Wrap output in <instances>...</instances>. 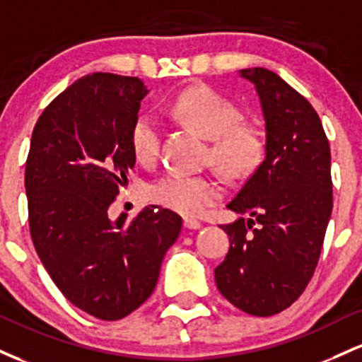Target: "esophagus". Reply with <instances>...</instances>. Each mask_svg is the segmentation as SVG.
I'll return each instance as SVG.
<instances>
[{"instance_id": "obj_1", "label": "esophagus", "mask_w": 362, "mask_h": 362, "mask_svg": "<svg viewBox=\"0 0 362 362\" xmlns=\"http://www.w3.org/2000/svg\"><path fill=\"white\" fill-rule=\"evenodd\" d=\"M185 227L186 229H200L202 224L197 221V218H185Z\"/></svg>"}]
</instances>
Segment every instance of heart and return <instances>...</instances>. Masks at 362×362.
<instances>
[{
	"label": "heart",
	"mask_w": 362,
	"mask_h": 362,
	"mask_svg": "<svg viewBox=\"0 0 362 362\" xmlns=\"http://www.w3.org/2000/svg\"><path fill=\"white\" fill-rule=\"evenodd\" d=\"M173 111L189 127L212 140L210 157L230 180H243L258 168L265 153L262 133L239 123L241 112L233 103L206 85H193L173 103ZM129 145L141 164L156 160L160 148V129L148 115H140L129 129ZM150 198L186 217H198L221 200V186L206 176L170 173L150 186Z\"/></svg>",
	"instance_id": "obj_1"
}]
</instances>
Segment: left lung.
Segmentation results:
<instances>
[{
	"mask_svg": "<svg viewBox=\"0 0 362 362\" xmlns=\"http://www.w3.org/2000/svg\"><path fill=\"white\" fill-rule=\"evenodd\" d=\"M241 76L262 103L265 159L227 203L253 218L221 226L230 247L215 284L241 311L272 316L303 294L318 265L334 206L330 145L313 105L277 73L246 68Z\"/></svg>",
	"mask_w": 362,
	"mask_h": 362,
	"instance_id": "1",
	"label": "left lung"
}]
</instances>
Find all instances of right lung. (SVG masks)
I'll use <instances>...</instances> for the list:
<instances>
[{
    "instance_id": "1",
    "label": "right lung",
    "mask_w": 362,
    "mask_h": 362,
    "mask_svg": "<svg viewBox=\"0 0 362 362\" xmlns=\"http://www.w3.org/2000/svg\"><path fill=\"white\" fill-rule=\"evenodd\" d=\"M147 93L136 76H82L39 116L25 164L28 227L44 269L68 301L105 322L147 301L182 226L153 205L132 221L107 215L136 162L129 129Z\"/></svg>"
}]
</instances>
